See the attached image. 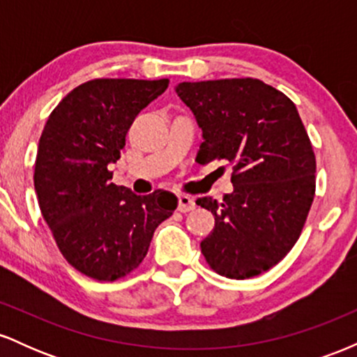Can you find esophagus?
I'll list each match as a JSON object with an SVG mask.
<instances>
[{
    "mask_svg": "<svg viewBox=\"0 0 357 357\" xmlns=\"http://www.w3.org/2000/svg\"><path fill=\"white\" fill-rule=\"evenodd\" d=\"M195 202H192V199L190 198V196H186V195H181L178 198V211H181V213H188V211H191V210H195Z\"/></svg>",
    "mask_w": 357,
    "mask_h": 357,
    "instance_id": "esophagus-1",
    "label": "esophagus"
}]
</instances>
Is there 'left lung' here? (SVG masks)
<instances>
[{
  "mask_svg": "<svg viewBox=\"0 0 357 357\" xmlns=\"http://www.w3.org/2000/svg\"><path fill=\"white\" fill-rule=\"evenodd\" d=\"M176 93L204 141L196 161L233 167V192L196 204L215 215L206 264L243 280L267 272L301 236L315 195V154L296 104L258 79L183 82Z\"/></svg>",
  "mask_w": 357,
  "mask_h": 357,
  "instance_id": "obj_1",
  "label": "left lung"
}]
</instances>
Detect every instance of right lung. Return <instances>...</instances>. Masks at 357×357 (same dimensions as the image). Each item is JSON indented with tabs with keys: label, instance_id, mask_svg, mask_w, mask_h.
Here are the masks:
<instances>
[{
	"label": "right lung",
	"instance_id": "1",
	"mask_svg": "<svg viewBox=\"0 0 357 357\" xmlns=\"http://www.w3.org/2000/svg\"><path fill=\"white\" fill-rule=\"evenodd\" d=\"M167 84L89 80L60 100L43 127L33 174L40 210L65 260L90 278L114 282L136 270L154 230L178 206L167 191L136 196L110 181L109 171L134 119Z\"/></svg>",
	"mask_w": 357,
	"mask_h": 357
}]
</instances>
